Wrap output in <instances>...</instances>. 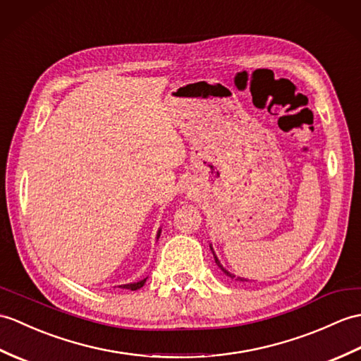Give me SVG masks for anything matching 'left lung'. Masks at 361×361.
Segmentation results:
<instances>
[{
  "label": "left lung",
  "instance_id": "1",
  "mask_svg": "<svg viewBox=\"0 0 361 361\" xmlns=\"http://www.w3.org/2000/svg\"><path fill=\"white\" fill-rule=\"evenodd\" d=\"M211 250H212V254H214V258H215V263H216V266H219L220 267V269L226 274V275H228L229 276V279H232V280H235V281H249V280H246V279H241V276H235V275H233V274H231L229 271H226L224 269V267L221 266V263L219 262V258H216V255H215V252H214V249H212V246H211Z\"/></svg>",
  "mask_w": 361,
  "mask_h": 361
}]
</instances>
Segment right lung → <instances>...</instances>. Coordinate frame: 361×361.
<instances>
[{"mask_svg": "<svg viewBox=\"0 0 361 361\" xmlns=\"http://www.w3.org/2000/svg\"><path fill=\"white\" fill-rule=\"evenodd\" d=\"M160 233H161V231H158V233H157V238H160ZM146 280L147 279H145V280H140V281H137V283H129V284H121V289H130V290H137V289H140V288H142L145 286V283H146Z\"/></svg>", "mask_w": 361, "mask_h": 361, "instance_id": "obj_1", "label": "right lung"}]
</instances>
